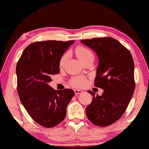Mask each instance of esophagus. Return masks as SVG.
<instances>
[{"instance_id":"esophagus-1","label":"esophagus","mask_w":149,"mask_h":149,"mask_svg":"<svg viewBox=\"0 0 149 149\" xmlns=\"http://www.w3.org/2000/svg\"><path fill=\"white\" fill-rule=\"evenodd\" d=\"M74 92H75V94H81V93H82V91L81 90L79 89H74Z\"/></svg>"}]
</instances>
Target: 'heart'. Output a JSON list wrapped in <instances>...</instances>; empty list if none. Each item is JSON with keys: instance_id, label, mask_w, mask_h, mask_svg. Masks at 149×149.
<instances>
[{"instance_id": "1", "label": "heart", "mask_w": 149, "mask_h": 149, "mask_svg": "<svg viewBox=\"0 0 149 149\" xmlns=\"http://www.w3.org/2000/svg\"><path fill=\"white\" fill-rule=\"evenodd\" d=\"M75 54H76L77 56L81 62H83L87 58H89L90 57H93V52L91 51L89 49H87L84 47H77L75 49ZM69 56L68 52H65L61 56L59 61V65L60 67H62L65 64V61L68 59ZM70 84H71L72 86L75 87H84V85L86 84V79H85L84 77H75L72 78L70 81Z\"/></svg>"}]
</instances>
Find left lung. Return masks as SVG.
I'll list each match as a JSON object with an SVG mask.
<instances>
[{"instance_id": "obj_1", "label": "left lung", "mask_w": 149, "mask_h": 149, "mask_svg": "<svg viewBox=\"0 0 149 149\" xmlns=\"http://www.w3.org/2000/svg\"><path fill=\"white\" fill-rule=\"evenodd\" d=\"M81 42L92 49L99 58L95 86L104 90L93 96L85 109L91 122L107 127L122 116L135 91L134 62L129 50L112 37L93 38Z\"/></svg>"}]
</instances>
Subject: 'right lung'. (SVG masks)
Listing matches in <instances>:
<instances>
[{
    "instance_id": "1",
    "label": "right lung",
    "mask_w": 149,
    "mask_h": 149,
    "mask_svg": "<svg viewBox=\"0 0 149 149\" xmlns=\"http://www.w3.org/2000/svg\"><path fill=\"white\" fill-rule=\"evenodd\" d=\"M74 41H45L28 45L16 65L17 91L20 101L33 120L45 127L62 122L75 95L71 89L55 90L49 85L60 72L59 61Z\"/></svg>"
}]
</instances>
